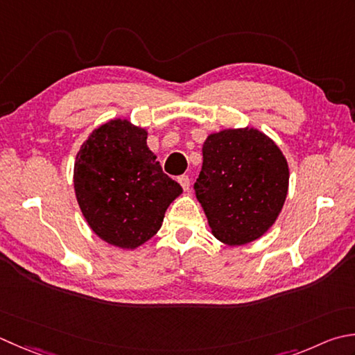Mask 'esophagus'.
Returning a JSON list of instances; mask_svg holds the SVG:
<instances>
[{"mask_svg":"<svg viewBox=\"0 0 355 355\" xmlns=\"http://www.w3.org/2000/svg\"><path fill=\"white\" fill-rule=\"evenodd\" d=\"M178 183L182 184L184 191H187V189H189V186H191V180L187 175H182V177H178Z\"/></svg>","mask_w":355,"mask_h":355,"instance_id":"1","label":"esophagus"}]
</instances>
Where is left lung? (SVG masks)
<instances>
[{"label":"left lung","instance_id":"obj_1","mask_svg":"<svg viewBox=\"0 0 355 355\" xmlns=\"http://www.w3.org/2000/svg\"><path fill=\"white\" fill-rule=\"evenodd\" d=\"M288 186L286 158L259 129H225L206 138L193 189L214 237L225 245L241 246L266 234Z\"/></svg>","mask_w":355,"mask_h":355}]
</instances>
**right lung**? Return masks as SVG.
Returning a JSON list of instances; mask_svg holds the SVG:
<instances>
[{
	"instance_id": "obj_1",
	"label": "right lung",
	"mask_w": 355,
	"mask_h": 355,
	"mask_svg": "<svg viewBox=\"0 0 355 355\" xmlns=\"http://www.w3.org/2000/svg\"><path fill=\"white\" fill-rule=\"evenodd\" d=\"M146 140L148 130L115 118L89 135L75 159V196L87 225L121 249L154 237L166 209L183 192Z\"/></svg>"
}]
</instances>
